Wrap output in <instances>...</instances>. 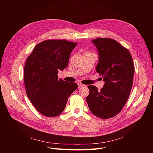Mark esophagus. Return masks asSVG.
Instances as JSON below:
<instances>
[{
	"label": "esophagus",
	"mask_w": 153,
	"mask_h": 153,
	"mask_svg": "<svg viewBox=\"0 0 153 153\" xmlns=\"http://www.w3.org/2000/svg\"><path fill=\"white\" fill-rule=\"evenodd\" d=\"M78 89H80V88H82V87H85V85L82 84H78Z\"/></svg>",
	"instance_id": "obj_1"
}]
</instances>
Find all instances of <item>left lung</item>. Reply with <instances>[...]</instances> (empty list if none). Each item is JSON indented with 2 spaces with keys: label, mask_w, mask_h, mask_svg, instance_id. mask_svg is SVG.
Here are the masks:
<instances>
[{
  "label": "left lung",
  "mask_w": 153,
  "mask_h": 153,
  "mask_svg": "<svg viewBox=\"0 0 153 153\" xmlns=\"http://www.w3.org/2000/svg\"><path fill=\"white\" fill-rule=\"evenodd\" d=\"M98 50L96 72L105 81L98 91L93 85L87 86L89 94L86 101L91 112L103 119L115 116L127 102L132 89L135 68L129 50L110 38L92 41Z\"/></svg>",
  "instance_id": "left-lung-1"
}]
</instances>
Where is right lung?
Returning <instances> with one entry per match:
<instances>
[{"label":"right lung","mask_w":153,"mask_h":153,"mask_svg":"<svg viewBox=\"0 0 153 153\" xmlns=\"http://www.w3.org/2000/svg\"><path fill=\"white\" fill-rule=\"evenodd\" d=\"M77 43L48 39L37 45L27 57L24 71L26 93L32 104L46 117H56L66 107L78 85L58 79V70L67 66Z\"/></svg>","instance_id":"add662e5"}]
</instances>
